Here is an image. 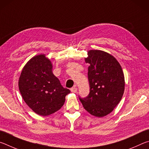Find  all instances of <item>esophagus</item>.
Here are the masks:
<instances>
[{
  "label": "esophagus",
  "instance_id": "obj_1",
  "mask_svg": "<svg viewBox=\"0 0 149 149\" xmlns=\"http://www.w3.org/2000/svg\"><path fill=\"white\" fill-rule=\"evenodd\" d=\"M70 90H71V91H72V93H76L77 89L76 87H74L71 88V89H70Z\"/></svg>",
  "mask_w": 149,
  "mask_h": 149
}]
</instances>
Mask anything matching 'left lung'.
<instances>
[{
    "label": "left lung",
    "instance_id": "8db88e82",
    "mask_svg": "<svg viewBox=\"0 0 149 149\" xmlns=\"http://www.w3.org/2000/svg\"><path fill=\"white\" fill-rule=\"evenodd\" d=\"M90 92L79 97L85 110L96 117L110 114L122 99L124 92V75L119 62L112 55L99 50L88 51Z\"/></svg>",
    "mask_w": 149,
    "mask_h": 149
}]
</instances>
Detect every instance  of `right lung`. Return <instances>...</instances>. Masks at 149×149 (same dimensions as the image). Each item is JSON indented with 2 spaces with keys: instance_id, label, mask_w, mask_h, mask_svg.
Segmentation results:
<instances>
[{
  "instance_id": "1",
  "label": "right lung",
  "mask_w": 149,
  "mask_h": 149,
  "mask_svg": "<svg viewBox=\"0 0 149 149\" xmlns=\"http://www.w3.org/2000/svg\"><path fill=\"white\" fill-rule=\"evenodd\" d=\"M52 65L45 54L33 57L20 75L18 86L25 102L36 114L47 116L64 104L70 91L64 88L52 72Z\"/></svg>"
}]
</instances>
